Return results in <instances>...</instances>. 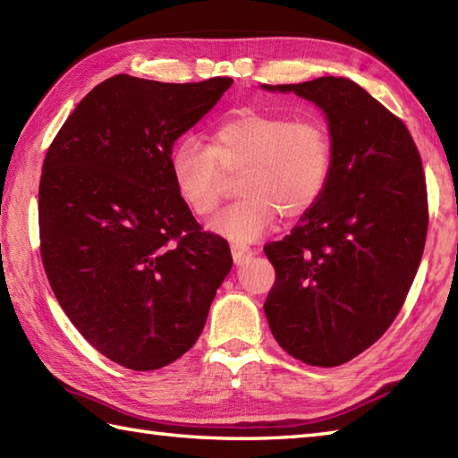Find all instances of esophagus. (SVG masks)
Returning <instances> with one entry per match:
<instances>
[{"mask_svg": "<svg viewBox=\"0 0 458 458\" xmlns=\"http://www.w3.org/2000/svg\"><path fill=\"white\" fill-rule=\"evenodd\" d=\"M251 256H254V250H251L250 246L238 244V242H234V244H232V259H234L236 266L244 264V261L250 259Z\"/></svg>", "mask_w": 458, "mask_h": 458, "instance_id": "obj_1", "label": "esophagus"}]
</instances>
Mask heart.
I'll return each mask as SVG.
<instances>
[{
	"mask_svg": "<svg viewBox=\"0 0 458 458\" xmlns=\"http://www.w3.org/2000/svg\"><path fill=\"white\" fill-rule=\"evenodd\" d=\"M335 145L317 118L246 110L220 122L208 148L182 138L169 153L174 189L194 216L210 218L222 200V171L240 177L242 194L214 220V230L251 242L274 226L277 216L295 220L313 210L333 174Z\"/></svg>",
	"mask_w": 458,
	"mask_h": 458,
	"instance_id": "obj_1",
	"label": "heart"
}]
</instances>
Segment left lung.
I'll list each match as a JSON object with an SVG mask.
<instances>
[{"mask_svg":"<svg viewBox=\"0 0 458 458\" xmlns=\"http://www.w3.org/2000/svg\"><path fill=\"white\" fill-rule=\"evenodd\" d=\"M264 89L323 108L335 145L323 199L264 246L276 269L264 310L287 354L340 366L390 328L410 293L429 226L421 155L405 123L343 76Z\"/></svg>","mask_w":458,"mask_h":458,"instance_id":"obj_1","label":"left lung"}]
</instances>
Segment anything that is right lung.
Masks as SVG:
<instances>
[{
  "label": "right lung",
  "instance_id": "obj_1",
  "mask_svg": "<svg viewBox=\"0 0 458 458\" xmlns=\"http://www.w3.org/2000/svg\"><path fill=\"white\" fill-rule=\"evenodd\" d=\"M115 74L84 96L45 155L38 238L71 323L112 362L148 372L197 343L232 267L169 173L174 140L232 86Z\"/></svg>",
  "mask_w": 458,
  "mask_h": 458
}]
</instances>
